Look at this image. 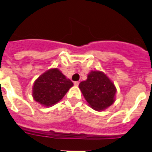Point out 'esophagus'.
Wrapping results in <instances>:
<instances>
[{
  "instance_id": "1",
  "label": "esophagus",
  "mask_w": 152,
  "mask_h": 152,
  "mask_svg": "<svg viewBox=\"0 0 152 152\" xmlns=\"http://www.w3.org/2000/svg\"><path fill=\"white\" fill-rule=\"evenodd\" d=\"M79 83H80V82H79V81H75V82L74 83V84H75V86H78Z\"/></svg>"
}]
</instances>
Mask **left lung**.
<instances>
[{"label":"left lung","instance_id":"left-lung-1","mask_svg":"<svg viewBox=\"0 0 152 152\" xmlns=\"http://www.w3.org/2000/svg\"><path fill=\"white\" fill-rule=\"evenodd\" d=\"M79 88L88 105L94 110H104L116 100V86L101 71H91L87 80L79 84Z\"/></svg>","mask_w":152,"mask_h":152}]
</instances>
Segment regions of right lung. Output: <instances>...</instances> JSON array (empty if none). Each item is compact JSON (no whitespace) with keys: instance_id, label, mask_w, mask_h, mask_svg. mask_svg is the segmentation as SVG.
I'll return each mask as SVG.
<instances>
[{"instance_id":"obj_1","label":"right lung","mask_w":152,"mask_h":152,"mask_svg":"<svg viewBox=\"0 0 152 152\" xmlns=\"http://www.w3.org/2000/svg\"><path fill=\"white\" fill-rule=\"evenodd\" d=\"M73 85L59 69L50 68L35 80L32 95L42 106L49 107L58 103Z\"/></svg>"}]
</instances>
